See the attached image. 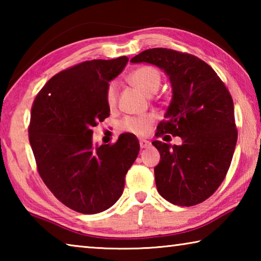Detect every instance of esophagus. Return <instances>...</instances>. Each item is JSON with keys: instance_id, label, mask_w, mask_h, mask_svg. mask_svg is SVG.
Here are the masks:
<instances>
[{"instance_id": "obj_1", "label": "esophagus", "mask_w": 261, "mask_h": 261, "mask_svg": "<svg viewBox=\"0 0 261 261\" xmlns=\"http://www.w3.org/2000/svg\"><path fill=\"white\" fill-rule=\"evenodd\" d=\"M139 145H140V148H147V147L151 146V141L144 139V138H140L139 139Z\"/></svg>"}]
</instances>
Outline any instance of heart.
Instances as JSON below:
<instances>
[{
  "label": "heart",
  "instance_id": "b5f03b06",
  "mask_svg": "<svg viewBox=\"0 0 261 261\" xmlns=\"http://www.w3.org/2000/svg\"><path fill=\"white\" fill-rule=\"evenodd\" d=\"M129 82L135 87L143 92L145 95L151 96L156 93L161 85V76L156 69L152 67H141L132 71L129 76ZM118 86L116 82L109 83L106 91V100L110 108H114L117 102ZM153 123V117L149 115L140 117H126L122 122V129L136 135L147 134Z\"/></svg>",
  "mask_w": 261,
  "mask_h": 261
}]
</instances>
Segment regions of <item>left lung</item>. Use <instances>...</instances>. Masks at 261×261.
Listing matches in <instances>:
<instances>
[{
    "label": "left lung",
    "instance_id": "1",
    "mask_svg": "<svg viewBox=\"0 0 261 261\" xmlns=\"http://www.w3.org/2000/svg\"><path fill=\"white\" fill-rule=\"evenodd\" d=\"M130 62L156 65L169 77L173 90L156 136H178L183 143H152L160 152L154 168L158 192L174 205L200 204L223 182L235 151L231 95L206 62L187 53L152 48Z\"/></svg>",
    "mask_w": 261,
    "mask_h": 261
}]
</instances>
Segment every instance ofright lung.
Masks as SVG:
<instances>
[{
  "label": "right lung",
  "mask_w": 261,
  "mask_h": 261,
  "mask_svg": "<svg viewBox=\"0 0 261 261\" xmlns=\"http://www.w3.org/2000/svg\"><path fill=\"white\" fill-rule=\"evenodd\" d=\"M126 56L92 60L56 73L35 96L29 139L38 171L62 204L79 213L108 210L123 193L139 141L123 134L114 145H93L92 127L109 116V82Z\"/></svg>",
  "instance_id": "obj_1"
}]
</instances>
